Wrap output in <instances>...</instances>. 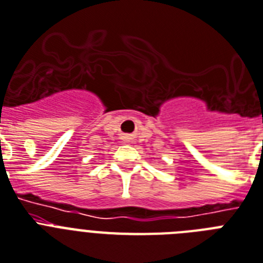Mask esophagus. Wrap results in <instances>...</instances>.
I'll use <instances>...</instances> for the list:
<instances>
[{"mask_svg": "<svg viewBox=\"0 0 263 263\" xmlns=\"http://www.w3.org/2000/svg\"><path fill=\"white\" fill-rule=\"evenodd\" d=\"M129 139H131L129 136H124V142H129Z\"/></svg>", "mask_w": 263, "mask_h": 263, "instance_id": "obj_1", "label": "esophagus"}]
</instances>
